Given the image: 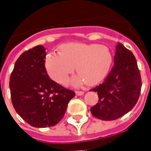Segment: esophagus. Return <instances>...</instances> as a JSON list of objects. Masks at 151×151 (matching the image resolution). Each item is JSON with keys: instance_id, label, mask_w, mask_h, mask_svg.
<instances>
[{"instance_id": "1", "label": "esophagus", "mask_w": 151, "mask_h": 151, "mask_svg": "<svg viewBox=\"0 0 151 151\" xmlns=\"http://www.w3.org/2000/svg\"><path fill=\"white\" fill-rule=\"evenodd\" d=\"M75 93H76V95H78V96H80V95H82L83 94H84V91H77Z\"/></svg>"}]
</instances>
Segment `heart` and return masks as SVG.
<instances>
[{"label": "heart", "instance_id": "heart-1", "mask_svg": "<svg viewBox=\"0 0 151 151\" xmlns=\"http://www.w3.org/2000/svg\"><path fill=\"white\" fill-rule=\"evenodd\" d=\"M60 54L49 53L45 59V67L50 78L59 83H65L74 69L79 75L72 83L79 86L86 81L95 85L104 78L112 62L111 50L106 45L96 43H69L60 47Z\"/></svg>", "mask_w": 151, "mask_h": 151}]
</instances>
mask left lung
Returning <instances> with one entry per match:
<instances>
[{
  "mask_svg": "<svg viewBox=\"0 0 151 151\" xmlns=\"http://www.w3.org/2000/svg\"><path fill=\"white\" fill-rule=\"evenodd\" d=\"M142 79L135 56L122 43L116 47L114 66L104 82L91 91L99 101L91 108L92 115L103 120H116L128 113L139 99Z\"/></svg>",
  "mask_w": 151,
  "mask_h": 151,
  "instance_id": "1",
  "label": "left lung"
}]
</instances>
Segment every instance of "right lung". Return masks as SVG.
Instances as JSON below:
<instances>
[{"instance_id":"right-lung-1","label":"right lung","mask_w":151,"mask_h":151,"mask_svg":"<svg viewBox=\"0 0 151 151\" xmlns=\"http://www.w3.org/2000/svg\"><path fill=\"white\" fill-rule=\"evenodd\" d=\"M45 50L38 45L22 53L15 62L9 80L15 111L35 128L56 125L75 96L73 91L50 79L44 66Z\"/></svg>"}]
</instances>
